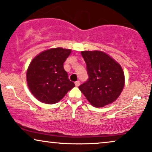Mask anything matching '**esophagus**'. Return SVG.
<instances>
[{
    "label": "esophagus",
    "instance_id": "1",
    "mask_svg": "<svg viewBox=\"0 0 152 152\" xmlns=\"http://www.w3.org/2000/svg\"><path fill=\"white\" fill-rule=\"evenodd\" d=\"M75 85H76V87L79 86V85H80V81H79V80H77V81L75 82Z\"/></svg>",
    "mask_w": 152,
    "mask_h": 152
}]
</instances>
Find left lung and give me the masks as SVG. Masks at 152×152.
Returning <instances> with one entry per match:
<instances>
[{
    "instance_id": "left-lung-1",
    "label": "left lung",
    "mask_w": 152,
    "mask_h": 152,
    "mask_svg": "<svg viewBox=\"0 0 152 152\" xmlns=\"http://www.w3.org/2000/svg\"><path fill=\"white\" fill-rule=\"evenodd\" d=\"M88 79L78 88L95 107H103L118 98L124 87V73L114 59L101 51H82Z\"/></svg>"
}]
</instances>
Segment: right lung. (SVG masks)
I'll use <instances>...</instances> for the list:
<instances>
[{"instance_id":"obj_1","label":"right lung","mask_w":152,"mask_h":152,"mask_svg":"<svg viewBox=\"0 0 152 152\" xmlns=\"http://www.w3.org/2000/svg\"><path fill=\"white\" fill-rule=\"evenodd\" d=\"M72 50L61 48L43 51L30 63L26 80L30 91L45 104L60 101L75 86L68 78L64 62Z\"/></svg>"}]
</instances>
